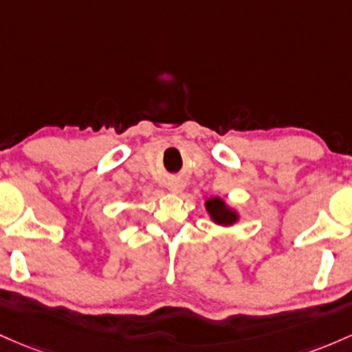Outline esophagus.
<instances>
[{"label": "esophagus", "mask_w": 352, "mask_h": 352, "mask_svg": "<svg viewBox=\"0 0 352 352\" xmlns=\"http://www.w3.org/2000/svg\"><path fill=\"white\" fill-rule=\"evenodd\" d=\"M179 189H181L179 186H171V191H175V192H176V191H179Z\"/></svg>", "instance_id": "esophagus-1"}]
</instances>
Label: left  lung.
Segmentation results:
<instances>
[{
  "instance_id": "8db88e82",
  "label": "left lung",
  "mask_w": 352,
  "mask_h": 352,
  "mask_svg": "<svg viewBox=\"0 0 352 352\" xmlns=\"http://www.w3.org/2000/svg\"><path fill=\"white\" fill-rule=\"evenodd\" d=\"M206 208H208L209 214L212 216V219L219 224H231L238 219L236 212H232L231 209H228L226 206H224V203L219 199V197L209 199L206 203Z\"/></svg>"
}]
</instances>
